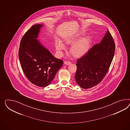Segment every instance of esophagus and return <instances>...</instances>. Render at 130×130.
I'll return each mask as SVG.
<instances>
[{
    "label": "esophagus",
    "instance_id": "34e87169",
    "mask_svg": "<svg viewBox=\"0 0 130 130\" xmlns=\"http://www.w3.org/2000/svg\"><path fill=\"white\" fill-rule=\"evenodd\" d=\"M64 64H65V65H69V64H70L71 62H70V61H64Z\"/></svg>",
    "mask_w": 130,
    "mask_h": 130
}]
</instances>
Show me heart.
I'll return each mask as SVG.
<instances>
[{
  "instance_id": "1",
  "label": "heart",
  "mask_w": 130,
  "mask_h": 130,
  "mask_svg": "<svg viewBox=\"0 0 130 130\" xmlns=\"http://www.w3.org/2000/svg\"><path fill=\"white\" fill-rule=\"evenodd\" d=\"M82 34V33L77 34L65 39V42L67 44L74 43L70 47V52L76 58L82 57L88 53L91 44V39L88 36H85L78 40L80 38ZM55 47L59 55L61 56L62 55V51L65 48L64 44L61 41L58 40L56 42Z\"/></svg>"
}]
</instances>
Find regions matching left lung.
Returning <instances> with one entry per match:
<instances>
[{
    "instance_id": "8db88e82",
    "label": "left lung",
    "mask_w": 130,
    "mask_h": 130,
    "mask_svg": "<svg viewBox=\"0 0 130 130\" xmlns=\"http://www.w3.org/2000/svg\"><path fill=\"white\" fill-rule=\"evenodd\" d=\"M115 48L112 36L107 30L100 43L93 46L77 60L75 78L81 88H92L103 80L112 61Z\"/></svg>"
}]
</instances>
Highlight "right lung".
<instances>
[{
  "label": "right lung",
  "mask_w": 130,
  "mask_h": 130,
  "mask_svg": "<svg viewBox=\"0 0 130 130\" xmlns=\"http://www.w3.org/2000/svg\"><path fill=\"white\" fill-rule=\"evenodd\" d=\"M43 25L32 26L21 39L18 56L22 70L32 83L45 87L51 83L63 60L57 59L41 44L38 37Z\"/></svg>",
  "instance_id": "add662e5"
}]
</instances>
